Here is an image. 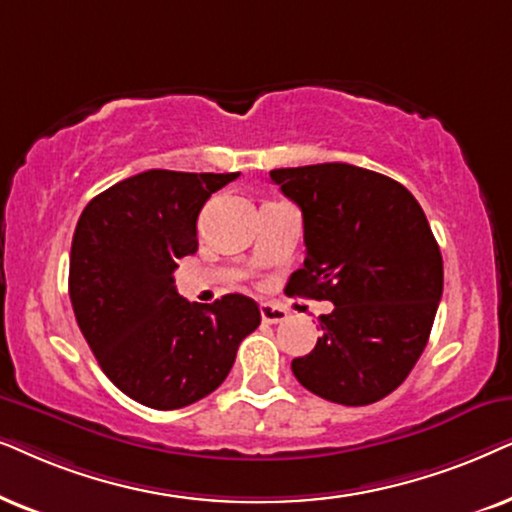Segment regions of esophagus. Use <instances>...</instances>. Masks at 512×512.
Instances as JSON below:
<instances>
[{
  "mask_svg": "<svg viewBox=\"0 0 512 512\" xmlns=\"http://www.w3.org/2000/svg\"><path fill=\"white\" fill-rule=\"evenodd\" d=\"M262 320L269 325H276V323H283L285 318H288V311L283 309V306H276V304H262Z\"/></svg>",
  "mask_w": 512,
  "mask_h": 512,
  "instance_id": "obj_1",
  "label": "esophagus"
}]
</instances>
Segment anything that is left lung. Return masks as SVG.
<instances>
[{"mask_svg":"<svg viewBox=\"0 0 512 512\" xmlns=\"http://www.w3.org/2000/svg\"><path fill=\"white\" fill-rule=\"evenodd\" d=\"M269 175L304 217V267L288 295L335 304L292 372L330 403H377L417 365L442 297V255L424 210L400 182L351 163Z\"/></svg>","mask_w":512,"mask_h":512,"instance_id":"1","label":"left lung"}]
</instances>
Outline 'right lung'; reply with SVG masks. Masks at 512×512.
Here are the masks:
<instances>
[{"instance_id":"1","label":"right lung","mask_w":512,"mask_h":512,"mask_svg":"<svg viewBox=\"0 0 512 512\" xmlns=\"http://www.w3.org/2000/svg\"><path fill=\"white\" fill-rule=\"evenodd\" d=\"M238 173L145 170L95 196L70 252V299L109 381L152 410H177L227 379L238 344L260 325L245 295L213 304L177 295V260L199 248L203 203Z\"/></svg>"}]
</instances>
